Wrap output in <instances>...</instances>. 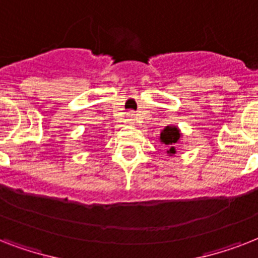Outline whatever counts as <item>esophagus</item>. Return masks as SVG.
I'll return each mask as SVG.
<instances>
[{"mask_svg":"<svg viewBox=\"0 0 258 258\" xmlns=\"http://www.w3.org/2000/svg\"><path fill=\"white\" fill-rule=\"evenodd\" d=\"M127 117H128L127 120H128L130 123H134V121H135V113H134V112L127 113Z\"/></svg>","mask_w":258,"mask_h":258,"instance_id":"obj_1","label":"esophagus"}]
</instances>
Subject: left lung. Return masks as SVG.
<instances>
[{
  "instance_id": "8db88e82",
  "label": "left lung",
  "mask_w": 258,
  "mask_h": 258,
  "mask_svg": "<svg viewBox=\"0 0 258 258\" xmlns=\"http://www.w3.org/2000/svg\"><path fill=\"white\" fill-rule=\"evenodd\" d=\"M180 138H182V133H180L179 127H176V125L169 124L162 130L159 141H161L162 145H165L167 147L166 153H167L169 157H172V155L176 154L175 146L178 142H180Z\"/></svg>"
}]
</instances>
